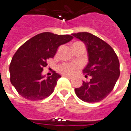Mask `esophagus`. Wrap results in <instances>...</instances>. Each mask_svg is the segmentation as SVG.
I'll list each match as a JSON object with an SVG mask.
<instances>
[{
    "label": "esophagus",
    "mask_w": 131,
    "mask_h": 131,
    "mask_svg": "<svg viewBox=\"0 0 131 131\" xmlns=\"http://www.w3.org/2000/svg\"><path fill=\"white\" fill-rule=\"evenodd\" d=\"M63 76H64V77L68 78H72V76H71V75H68V74H63Z\"/></svg>",
    "instance_id": "34e87169"
}]
</instances>
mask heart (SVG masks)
Returning <instances> with one entry per match:
<instances>
[{"mask_svg":"<svg viewBox=\"0 0 131 131\" xmlns=\"http://www.w3.org/2000/svg\"><path fill=\"white\" fill-rule=\"evenodd\" d=\"M81 67V64L78 63H64L58 66V69L62 73L73 74Z\"/></svg>","mask_w":131,"mask_h":131,"instance_id":"heart-1","label":"heart"}]
</instances>
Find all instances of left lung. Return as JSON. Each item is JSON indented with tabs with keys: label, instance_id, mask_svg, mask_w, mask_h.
<instances>
[{
	"label": "left lung",
	"instance_id": "8db88e82",
	"mask_svg": "<svg viewBox=\"0 0 131 131\" xmlns=\"http://www.w3.org/2000/svg\"><path fill=\"white\" fill-rule=\"evenodd\" d=\"M73 36L85 43L88 63L83 69L88 82L75 88V94L83 101H101L112 91L120 75V63L111 46L98 37L87 32L73 33Z\"/></svg>",
	"mask_w": 131,
	"mask_h": 131
}]
</instances>
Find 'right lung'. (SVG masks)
<instances>
[{
    "mask_svg": "<svg viewBox=\"0 0 131 131\" xmlns=\"http://www.w3.org/2000/svg\"><path fill=\"white\" fill-rule=\"evenodd\" d=\"M73 37L45 32L35 36L19 48L13 57L9 71L10 83L19 94L30 101H40L53 93L61 75L54 72L42 75L47 60L56 55L58 47Z\"/></svg>",
    "mask_w": 131,
    "mask_h": 131,
    "instance_id": "add662e5",
    "label": "right lung"
}]
</instances>
